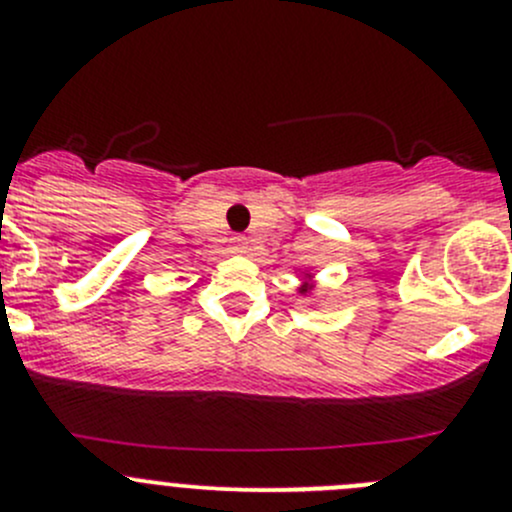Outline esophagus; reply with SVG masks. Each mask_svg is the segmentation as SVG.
Listing matches in <instances>:
<instances>
[{
  "label": "esophagus",
  "mask_w": 512,
  "mask_h": 512,
  "mask_svg": "<svg viewBox=\"0 0 512 512\" xmlns=\"http://www.w3.org/2000/svg\"><path fill=\"white\" fill-rule=\"evenodd\" d=\"M245 247H247V240H245V237H232V250L245 252Z\"/></svg>",
  "instance_id": "esophagus-1"
}]
</instances>
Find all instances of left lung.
Wrapping results in <instances>:
<instances>
[{"label": "left lung", "instance_id": "8db88e82", "mask_svg": "<svg viewBox=\"0 0 512 512\" xmlns=\"http://www.w3.org/2000/svg\"><path fill=\"white\" fill-rule=\"evenodd\" d=\"M304 277H309V280L302 282V285L297 287V294H302V297H312V294H314V282H312V277H314V275H309V272H304Z\"/></svg>", "mask_w": 512, "mask_h": 512}]
</instances>
